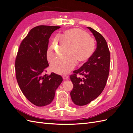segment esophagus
I'll use <instances>...</instances> for the list:
<instances>
[{"instance_id":"1","label":"esophagus","mask_w":133,"mask_h":133,"mask_svg":"<svg viewBox=\"0 0 133 133\" xmlns=\"http://www.w3.org/2000/svg\"><path fill=\"white\" fill-rule=\"evenodd\" d=\"M63 79L64 80H66V79H69V76H67V75H63Z\"/></svg>"}]
</instances>
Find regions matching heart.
Here are the masks:
<instances>
[{
    "label": "heart",
    "mask_w": 133,
    "mask_h": 133,
    "mask_svg": "<svg viewBox=\"0 0 133 133\" xmlns=\"http://www.w3.org/2000/svg\"><path fill=\"white\" fill-rule=\"evenodd\" d=\"M67 48L68 54L51 64V69L56 73L68 74L77 63L82 65L87 62L94 53L95 42L87 32L81 29L66 30L60 36V40L56 38L48 48V60L51 62L59 57Z\"/></svg>",
    "instance_id": "1"
}]
</instances>
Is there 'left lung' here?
Wrapping results in <instances>:
<instances>
[{"instance_id": "8db88e82", "label": "left lung", "mask_w": 133, "mask_h": 133, "mask_svg": "<svg viewBox=\"0 0 133 133\" xmlns=\"http://www.w3.org/2000/svg\"><path fill=\"white\" fill-rule=\"evenodd\" d=\"M87 28L94 36L97 47L91 57L70 76L73 84L71 98L79 106L89 104L102 93L109 73L110 55L105 39L91 28ZM77 74L82 75L83 78H78Z\"/></svg>"}]
</instances>
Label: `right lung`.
<instances>
[{"instance_id": "1", "label": "right lung", "mask_w": 133, "mask_h": 133, "mask_svg": "<svg viewBox=\"0 0 133 133\" xmlns=\"http://www.w3.org/2000/svg\"><path fill=\"white\" fill-rule=\"evenodd\" d=\"M60 28L39 25L33 28L18 51L15 66L18 85L26 98L36 106L50 104L63 81L61 76L54 73L44 74L49 66L46 58L49 39Z\"/></svg>"}]
</instances>
